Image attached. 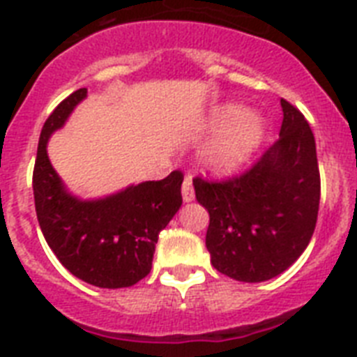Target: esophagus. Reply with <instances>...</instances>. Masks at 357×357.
I'll return each instance as SVG.
<instances>
[{
	"instance_id": "34e87169",
	"label": "esophagus",
	"mask_w": 357,
	"mask_h": 357,
	"mask_svg": "<svg viewBox=\"0 0 357 357\" xmlns=\"http://www.w3.org/2000/svg\"><path fill=\"white\" fill-rule=\"evenodd\" d=\"M182 199L184 202H191L195 199V191H193V184H191V176H185L182 182Z\"/></svg>"
}]
</instances>
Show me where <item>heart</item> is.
<instances>
[{"mask_svg":"<svg viewBox=\"0 0 357 357\" xmlns=\"http://www.w3.org/2000/svg\"><path fill=\"white\" fill-rule=\"evenodd\" d=\"M210 122L213 128H221L200 151V160L208 172H231L248 160L263 140V120L235 104L215 109Z\"/></svg>","mask_w":357,"mask_h":357,"instance_id":"1","label":"heart"}]
</instances>
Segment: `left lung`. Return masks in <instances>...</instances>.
<instances>
[{
	"label": "left lung",
	"instance_id": "1",
	"mask_svg": "<svg viewBox=\"0 0 357 357\" xmlns=\"http://www.w3.org/2000/svg\"><path fill=\"white\" fill-rule=\"evenodd\" d=\"M279 140L241 176L208 182L195 197L210 213L206 248L211 264L235 281L263 282L296 263L310 243L321 181L310 126L281 100Z\"/></svg>",
	"mask_w": 357,
	"mask_h": 357
}]
</instances>
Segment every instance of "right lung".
Listing matches in <instances>:
<instances>
[{
    "label": "right lung",
    "mask_w": 357,
    "mask_h": 357,
    "mask_svg": "<svg viewBox=\"0 0 357 357\" xmlns=\"http://www.w3.org/2000/svg\"><path fill=\"white\" fill-rule=\"evenodd\" d=\"M85 98V87L75 91L43 123L32 175L38 222L75 278L100 288H128L151 272L158 234L182 206L184 176L173 172L100 199L73 195L49 160L47 142Z\"/></svg>",
    "instance_id": "add662e5"
}]
</instances>
